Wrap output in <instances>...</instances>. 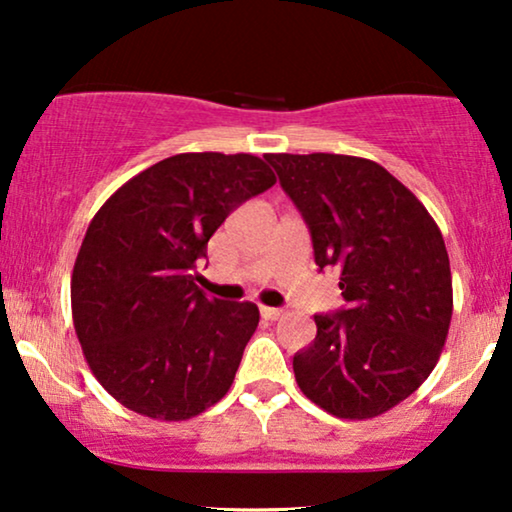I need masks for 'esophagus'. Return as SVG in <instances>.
Listing matches in <instances>:
<instances>
[{
	"mask_svg": "<svg viewBox=\"0 0 512 512\" xmlns=\"http://www.w3.org/2000/svg\"><path fill=\"white\" fill-rule=\"evenodd\" d=\"M282 310H277V307H261V317L263 319H268V321H275V319H279V317H282Z\"/></svg>",
	"mask_w": 512,
	"mask_h": 512,
	"instance_id": "34e87169",
	"label": "esophagus"
}]
</instances>
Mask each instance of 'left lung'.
Listing matches in <instances>:
<instances>
[{
  "mask_svg": "<svg viewBox=\"0 0 512 512\" xmlns=\"http://www.w3.org/2000/svg\"><path fill=\"white\" fill-rule=\"evenodd\" d=\"M310 226L314 261L338 268V314H314L317 338L293 356L314 405L373 419L436 368L452 319V272L433 216L375 160L265 153Z\"/></svg>",
  "mask_w": 512,
  "mask_h": 512,
  "instance_id": "8db88e82",
  "label": "left lung"
}]
</instances>
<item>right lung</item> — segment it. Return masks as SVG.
Wrapping results in <instances>:
<instances>
[{
	"mask_svg": "<svg viewBox=\"0 0 512 512\" xmlns=\"http://www.w3.org/2000/svg\"><path fill=\"white\" fill-rule=\"evenodd\" d=\"M275 172L251 153H177L118 188L72 272V319L97 382L125 408L184 422L228 394L258 326L254 303L207 298V242Z\"/></svg>",
	"mask_w": 512,
	"mask_h": 512,
	"instance_id": "1",
	"label": "right lung"
}]
</instances>
